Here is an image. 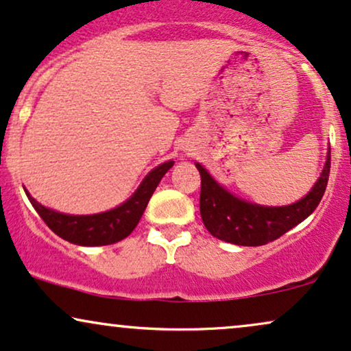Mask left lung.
I'll return each instance as SVG.
<instances>
[{
	"instance_id": "1",
	"label": "left lung",
	"mask_w": 351,
	"mask_h": 351,
	"mask_svg": "<svg viewBox=\"0 0 351 351\" xmlns=\"http://www.w3.org/2000/svg\"><path fill=\"white\" fill-rule=\"evenodd\" d=\"M195 167L202 179L200 215L205 228L221 241L240 246H261L278 240L306 220L320 204L330 174V147L320 177L311 192L295 204L284 207H266L243 200L218 184L202 164L195 162Z\"/></svg>"
}]
</instances>
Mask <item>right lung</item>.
<instances>
[{"label": "right lung", "instance_id": "right-lung-1", "mask_svg": "<svg viewBox=\"0 0 351 351\" xmlns=\"http://www.w3.org/2000/svg\"><path fill=\"white\" fill-rule=\"evenodd\" d=\"M172 166H174V160H167V162L154 167L149 174L144 177L143 182L139 184V187L136 189V192L130 199L118 207L108 210V212L95 213V215L60 213L57 210L40 205L34 197H31V193L26 189H24V192L49 228L56 234H59L60 238H64L65 241L80 246L113 245V243L121 241L123 238L131 234L136 228L147 207L151 195L154 193L164 174Z\"/></svg>", "mask_w": 351, "mask_h": 351}]
</instances>
